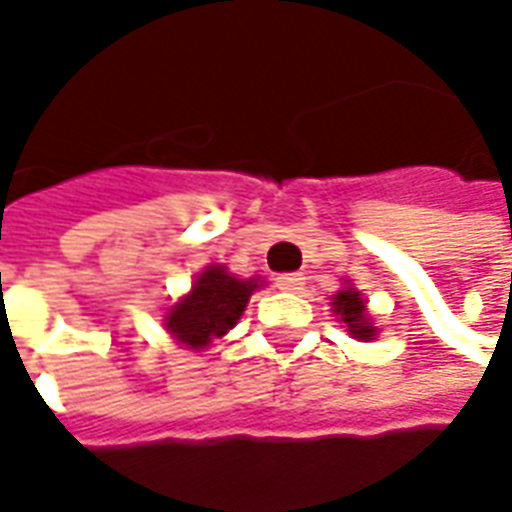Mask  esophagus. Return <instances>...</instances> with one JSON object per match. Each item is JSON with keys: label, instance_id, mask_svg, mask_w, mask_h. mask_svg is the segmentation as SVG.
I'll return each mask as SVG.
<instances>
[{"label": "esophagus", "instance_id": "esophagus-1", "mask_svg": "<svg viewBox=\"0 0 512 512\" xmlns=\"http://www.w3.org/2000/svg\"><path fill=\"white\" fill-rule=\"evenodd\" d=\"M277 288L279 290H290V293H296V290L304 288V277H301V274H279V277H277Z\"/></svg>", "mask_w": 512, "mask_h": 512}]
</instances>
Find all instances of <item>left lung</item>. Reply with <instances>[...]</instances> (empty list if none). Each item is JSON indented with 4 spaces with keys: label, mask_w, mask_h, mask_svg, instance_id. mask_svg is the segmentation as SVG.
Returning a JSON list of instances; mask_svg holds the SVG:
<instances>
[{
    "label": "left lung",
    "mask_w": 512,
    "mask_h": 512,
    "mask_svg": "<svg viewBox=\"0 0 512 512\" xmlns=\"http://www.w3.org/2000/svg\"><path fill=\"white\" fill-rule=\"evenodd\" d=\"M332 304H334V312H340V315H343V321L348 323V332L354 334L356 340H373L376 329L370 326L365 301H362V296H359L354 288L340 290V293L334 296Z\"/></svg>",
    "instance_id": "1"
}]
</instances>
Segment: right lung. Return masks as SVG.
I'll return each mask as SVG.
<instances>
[{"instance_id": "right-lung-1", "label": "right lung", "mask_w": 512, "mask_h": 512, "mask_svg": "<svg viewBox=\"0 0 512 512\" xmlns=\"http://www.w3.org/2000/svg\"><path fill=\"white\" fill-rule=\"evenodd\" d=\"M255 288V279H238L219 266L205 268L189 296L169 310L167 329L183 345L202 348L233 329Z\"/></svg>"}]
</instances>
